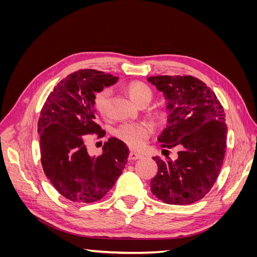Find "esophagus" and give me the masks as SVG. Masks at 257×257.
Here are the masks:
<instances>
[{"mask_svg":"<svg viewBox=\"0 0 257 257\" xmlns=\"http://www.w3.org/2000/svg\"><path fill=\"white\" fill-rule=\"evenodd\" d=\"M142 158H143V155H142V154L136 153V152H134V151H131V152H130V154H128V159H130L131 161L139 160V159H142Z\"/></svg>","mask_w":257,"mask_h":257,"instance_id":"34e87169","label":"esophagus"}]
</instances>
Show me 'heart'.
Masks as SVG:
<instances>
[{"label":"heart","instance_id":"obj_1","mask_svg":"<svg viewBox=\"0 0 257 257\" xmlns=\"http://www.w3.org/2000/svg\"><path fill=\"white\" fill-rule=\"evenodd\" d=\"M126 92L131 98L139 106L143 104H149L153 98V91L149 85L142 81H132L125 87ZM111 97V90L109 88H103L96 92L94 97V106L100 114H107L109 110ZM169 111L167 108H158L153 111L154 120L163 123L168 119ZM153 127L148 122H128L123 123L115 130V136L120 138L122 142L125 143L131 148L141 149L146 144L148 138L150 137Z\"/></svg>","mask_w":257,"mask_h":257}]
</instances>
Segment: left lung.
<instances>
[{
  "instance_id": "1",
  "label": "left lung",
  "mask_w": 257,
  "mask_h": 257,
  "mask_svg": "<svg viewBox=\"0 0 257 257\" xmlns=\"http://www.w3.org/2000/svg\"><path fill=\"white\" fill-rule=\"evenodd\" d=\"M168 100L169 119L159 136L163 148H177L178 159L153 158L158 174L151 182L155 197L169 205L204 198L215 183L226 151L225 112L214 92L195 77H148Z\"/></svg>"
}]
</instances>
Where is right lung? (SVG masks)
I'll return each mask as SVG.
<instances>
[{
  "instance_id": "right-lung-1",
  "label": "right lung",
  "mask_w": 257,
  "mask_h": 257,
  "mask_svg": "<svg viewBox=\"0 0 257 257\" xmlns=\"http://www.w3.org/2000/svg\"><path fill=\"white\" fill-rule=\"evenodd\" d=\"M118 78L96 69H79L50 92L37 124L44 173L62 196L75 203L102 199L122 174L128 157L126 145L110 137L98 157L89 154L84 135L105 131L97 124L95 93Z\"/></svg>"
}]
</instances>
